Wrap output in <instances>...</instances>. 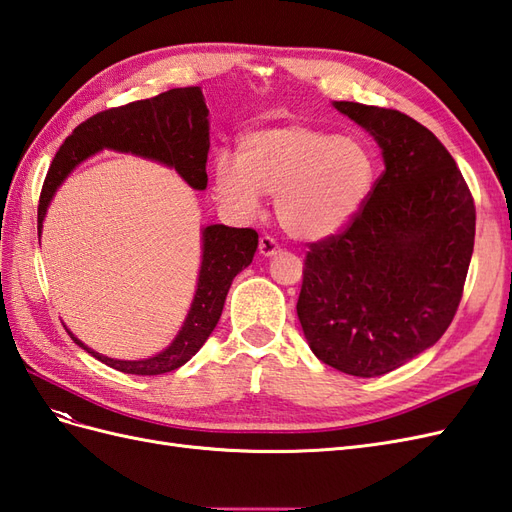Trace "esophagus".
<instances>
[{
  "instance_id": "1",
  "label": "esophagus",
  "mask_w": 512,
  "mask_h": 512,
  "mask_svg": "<svg viewBox=\"0 0 512 512\" xmlns=\"http://www.w3.org/2000/svg\"><path fill=\"white\" fill-rule=\"evenodd\" d=\"M258 250H260V254L262 256H275L277 252H280V243H277L273 237H269V235H265V237H260V245H258Z\"/></svg>"
}]
</instances>
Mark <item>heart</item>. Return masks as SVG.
<instances>
[{
  "label": "heart",
  "mask_w": 512,
  "mask_h": 512,
  "mask_svg": "<svg viewBox=\"0 0 512 512\" xmlns=\"http://www.w3.org/2000/svg\"><path fill=\"white\" fill-rule=\"evenodd\" d=\"M374 181L376 158L365 141L305 123L245 134L239 160L220 153L213 164L215 192L224 203L254 213L262 194L277 196V220L303 241L346 228Z\"/></svg>",
  "instance_id": "b5f03b06"
}]
</instances>
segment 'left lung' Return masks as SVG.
<instances>
[{
  "instance_id": "obj_1",
  "label": "left lung",
  "mask_w": 512,
  "mask_h": 512,
  "mask_svg": "<svg viewBox=\"0 0 512 512\" xmlns=\"http://www.w3.org/2000/svg\"><path fill=\"white\" fill-rule=\"evenodd\" d=\"M382 149L384 173L356 218L309 243L297 314L322 363L382 376L453 322L474 250V198L451 153L393 108L333 102Z\"/></svg>"
}]
</instances>
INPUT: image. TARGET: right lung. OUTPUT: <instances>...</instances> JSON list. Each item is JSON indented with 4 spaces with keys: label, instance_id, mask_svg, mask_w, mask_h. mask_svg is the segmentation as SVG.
Instances as JSON below:
<instances>
[{
    "label": "right lung",
    "instance_id": "obj_1",
    "mask_svg": "<svg viewBox=\"0 0 512 512\" xmlns=\"http://www.w3.org/2000/svg\"><path fill=\"white\" fill-rule=\"evenodd\" d=\"M100 149L134 153L149 160L173 166L194 190L207 188V153H209V108L200 87H177L164 94L108 108L76 126L59 147L46 173L38 205V239L46 207L64 179L89 156ZM258 247L254 228H230L213 224L203 230V262H200L198 286L192 307L181 331L166 350L143 361L108 359L87 348L70 331L79 344L104 365L123 374L158 376L188 363L203 348L207 337L218 324L228 288L250 265Z\"/></svg>",
    "mask_w": 512,
    "mask_h": 512
}]
</instances>
